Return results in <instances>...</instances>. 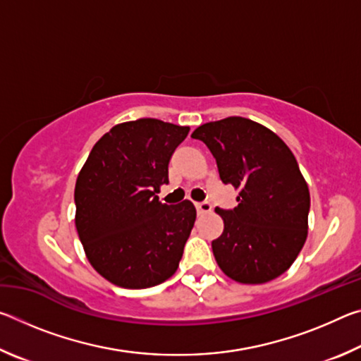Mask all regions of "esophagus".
Masks as SVG:
<instances>
[{"instance_id": "34e87169", "label": "esophagus", "mask_w": 361, "mask_h": 361, "mask_svg": "<svg viewBox=\"0 0 361 361\" xmlns=\"http://www.w3.org/2000/svg\"><path fill=\"white\" fill-rule=\"evenodd\" d=\"M195 210H197L199 215H207V213L212 212V205L209 202H199L195 204Z\"/></svg>"}]
</instances>
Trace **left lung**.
<instances>
[{
  "label": "left lung",
  "instance_id": "obj_1",
  "mask_svg": "<svg viewBox=\"0 0 361 361\" xmlns=\"http://www.w3.org/2000/svg\"><path fill=\"white\" fill-rule=\"evenodd\" d=\"M191 137L216 159L224 185L239 191L234 210L215 209L224 223L212 242L219 269L245 285L282 276L309 229L310 194L291 149L267 127L240 116L207 122Z\"/></svg>",
  "mask_w": 361,
  "mask_h": 361
}]
</instances>
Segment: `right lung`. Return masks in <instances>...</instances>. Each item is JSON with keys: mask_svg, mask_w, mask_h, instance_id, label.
<instances>
[{"mask_svg": "<svg viewBox=\"0 0 361 361\" xmlns=\"http://www.w3.org/2000/svg\"><path fill=\"white\" fill-rule=\"evenodd\" d=\"M188 126L122 122L94 145L75 186V224L85 256L103 279L142 290L178 269L195 221L192 202L162 204L169 162Z\"/></svg>", "mask_w": 361, "mask_h": 361, "instance_id": "add662e5", "label": "right lung"}]
</instances>
